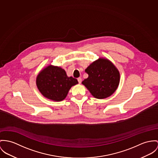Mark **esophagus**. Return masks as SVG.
Wrapping results in <instances>:
<instances>
[{"instance_id":"esophagus-1","label":"esophagus","mask_w":158,"mask_h":158,"mask_svg":"<svg viewBox=\"0 0 158 158\" xmlns=\"http://www.w3.org/2000/svg\"><path fill=\"white\" fill-rule=\"evenodd\" d=\"M77 81H78V82H79V84H81V83L82 82V78H81V77L77 78Z\"/></svg>"}]
</instances>
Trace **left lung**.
Instances as JSON below:
<instances>
[{
	"instance_id": "left-lung-1",
	"label": "left lung",
	"mask_w": 158,
	"mask_h": 158,
	"mask_svg": "<svg viewBox=\"0 0 158 158\" xmlns=\"http://www.w3.org/2000/svg\"><path fill=\"white\" fill-rule=\"evenodd\" d=\"M85 72L88 77L82 84L97 98H105L111 96L119 84V72L108 60L100 58L93 62Z\"/></svg>"
}]
</instances>
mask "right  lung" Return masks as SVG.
I'll return each mask as SVG.
<instances>
[{
	"mask_svg": "<svg viewBox=\"0 0 158 158\" xmlns=\"http://www.w3.org/2000/svg\"><path fill=\"white\" fill-rule=\"evenodd\" d=\"M36 85L44 97L54 101L63 100L70 88L78 84L76 79L68 77L61 67L49 65L36 77Z\"/></svg>",
	"mask_w": 158,
	"mask_h": 158,
	"instance_id": "obj_1",
	"label": "right lung"
}]
</instances>
